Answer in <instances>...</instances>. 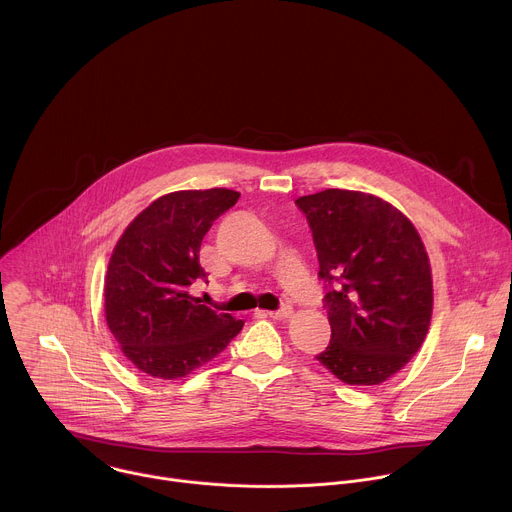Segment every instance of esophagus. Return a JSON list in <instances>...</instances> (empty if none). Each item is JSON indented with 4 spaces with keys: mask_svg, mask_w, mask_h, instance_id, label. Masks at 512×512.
<instances>
[{
    "mask_svg": "<svg viewBox=\"0 0 512 512\" xmlns=\"http://www.w3.org/2000/svg\"><path fill=\"white\" fill-rule=\"evenodd\" d=\"M291 314H294V310H291V306H283L281 310H275V312H265V316L273 318V320H287Z\"/></svg>",
    "mask_w": 512,
    "mask_h": 512,
    "instance_id": "esophagus-1",
    "label": "esophagus"
}]
</instances>
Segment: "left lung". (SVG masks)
<instances>
[{
	"instance_id": "8db88e82",
	"label": "left lung",
	"mask_w": 512,
	"mask_h": 512,
	"mask_svg": "<svg viewBox=\"0 0 512 512\" xmlns=\"http://www.w3.org/2000/svg\"><path fill=\"white\" fill-rule=\"evenodd\" d=\"M312 229L330 344L316 358L346 385H381L421 348L433 310L423 241L387 200L322 190L296 200Z\"/></svg>"
}]
</instances>
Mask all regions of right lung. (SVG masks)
I'll return each mask as SVG.
<instances>
[{
    "label": "right lung",
    "instance_id": "right-lung-1",
    "mask_svg": "<svg viewBox=\"0 0 512 512\" xmlns=\"http://www.w3.org/2000/svg\"><path fill=\"white\" fill-rule=\"evenodd\" d=\"M239 196L227 188L164 194L133 218L111 253L105 320L125 358L152 379L190 375L221 354L245 324L190 294V285L204 277L200 243Z\"/></svg>",
    "mask_w": 512,
    "mask_h": 512
}]
</instances>
